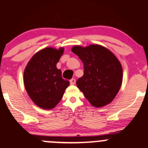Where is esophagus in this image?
Returning <instances> with one entry per match:
<instances>
[{"label":"esophagus","mask_w":148,"mask_h":148,"mask_svg":"<svg viewBox=\"0 0 148 148\" xmlns=\"http://www.w3.org/2000/svg\"><path fill=\"white\" fill-rule=\"evenodd\" d=\"M76 83V79L74 78H73V79H71V80H70V84H71V85H74V84Z\"/></svg>","instance_id":"34e87169"}]
</instances>
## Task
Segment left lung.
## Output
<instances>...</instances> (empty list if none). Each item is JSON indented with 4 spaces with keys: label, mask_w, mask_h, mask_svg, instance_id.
Returning <instances> with one entry per match:
<instances>
[{
    "label": "left lung",
    "mask_w": 148,
    "mask_h": 148,
    "mask_svg": "<svg viewBox=\"0 0 148 148\" xmlns=\"http://www.w3.org/2000/svg\"><path fill=\"white\" fill-rule=\"evenodd\" d=\"M84 65V74L77 81L78 88L96 107L110 103L118 94L123 80L121 63L112 52L100 45L71 49Z\"/></svg>",
    "instance_id": "1"
}]
</instances>
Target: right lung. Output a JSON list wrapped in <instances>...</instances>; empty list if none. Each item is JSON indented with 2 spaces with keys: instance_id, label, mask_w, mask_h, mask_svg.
<instances>
[{
  "instance_id": "add662e5",
  "label": "right lung",
  "mask_w": 148,
  "mask_h": 148,
  "mask_svg": "<svg viewBox=\"0 0 148 148\" xmlns=\"http://www.w3.org/2000/svg\"><path fill=\"white\" fill-rule=\"evenodd\" d=\"M63 53V48H45L33 56L25 69L26 91L33 101L41 108H54L69 85V82L62 77L61 70L56 67Z\"/></svg>"
}]
</instances>
